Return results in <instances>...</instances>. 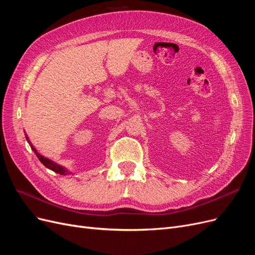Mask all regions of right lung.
Listing matches in <instances>:
<instances>
[{"instance_id": "obj_1", "label": "right lung", "mask_w": 255, "mask_h": 255, "mask_svg": "<svg viewBox=\"0 0 255 255\" xmlns=\"http://www.w3.org/2000/svg\"><path fill=\"white\" fill-rule=\"evenodd\" d=\"M25 137H26V140H27V142L29 143V145H30V147H31V150L34 152V154L37 155V157L39 158V160H40L44 165H45L47 169H49V170H51V171H54L55 173H58V174H60V175H67V174H71V172H68V171H67V169H65L64 166H62V165H60V164L56 163L55 161H52V160L48 159V158L42 156L40 153H38V151L36 150V148H34V146H33V145L31 144V142L29 141V138L27 137V135L25 134Z\"/></svg>"}]
</instances>
